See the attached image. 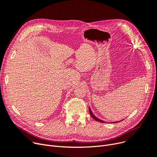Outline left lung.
<instances>
[{
  "mask_svg": "<svg viewBox=\"0 0 157 157\" xmlns=\"http://www.w3.org/2000/svg\"><path fill=\"white\" fill-rule=\"evenodd\" d=\"M89 113H90V114H91V117L94 119L95 121H98V122H100V123H104V121H102V120H101V119H98V117H96L93 114V113H92V111H91V109H90V107L89 108ZM121 121H123V120H121ZM117 121V122H112V123H118V122H120V121Z\"/></svg>",
  "mask_w": 157,
  "mask_h": 157,
  "instance_id": "1",
  "label": "left lung"
}]
</instances>
